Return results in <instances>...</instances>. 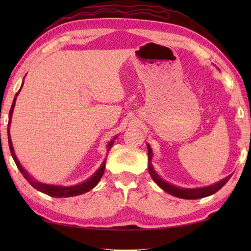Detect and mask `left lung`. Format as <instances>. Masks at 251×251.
I'll use <instances>...</instances> for the list:
<instances>
[{"label": "left lung", "instance_id": "8db88e82", "mask_svg": "<svg viewBox=\"0 0 251 251\" xmlns=\"http://www.w3.org/2000/svg\"><path fill=\"white\" fill-rule=\"evenodd\" d=\"M147 147H148V154H149V173H150L152 179L154 180V182H155L159 186V188L163 189L165 192H167V193L172 194L176 197H179V199L197 200V199H202V197L212 195L214 193H216L217 191H219L232 177V175H230V176H227V177H226L225 179L220 180L219 182L211 184V185H208V186H204V188H197V189L179 188V186H176L174 184H170V183L166 182V181L163 180L157 175V173L154 170L153 165L151 163V159L153 156L152 149L149 145H147Z\"/></svg>", "mask_w": 251, "mask_h": 251}]
</instances>
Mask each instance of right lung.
I'll use <instances>...</instances> for the list:
<instances>
[{
    "mask_svg": "<svg viewBox=\"0 0 251 251\" xmlns=\"http://www.w3.org/2000/svg\"><path fill=\"white\" fill-rule=\"evenodd\" d=\"M23 85H24V82H23ZM23 85H21L20 89L17 92V94H16L15 98H14V101H13V104H12V108H10V111H9V122H8V125L10 124V121H12V115H13V111H14V106H15V103H16V98H17V96L19 94V92L21 90V88H23ZM7 132H8V146H9V150H10V153H12V156L14 158V161L16 163V165H17V167L19 169V172L23 174V176L25 177V179L28 181V182L33 186L34 189H36L37 191L42 192V193L44 194H47L50 195L51 197H70V196H76V195H81V194H84L86 193V192L90 191L93 188H95L96 185L98 184V182L100 181L101 177H102V175L104 173V167H105V161L102 162V164H101V166L98 168L97 172H96L92 177H90L89 179L85 180L84 182L82 183H78V184H75V185H71V186H62V185H51V184H45V183H41L39 182V181L34 180V178H32V176H30L28 173L25 172V170L24 169V167L21 166L19 161L17 159V157H16L15 155V152H14V148H13V143H12V140H10V135H9V129H7ZM117 136H115L113 139H112L109 143L108 146H106V151H110V149L112 148V146H113L114 143V140L116 139Z\"/></svg>",
    "mask_w": 251,
    "mask_h": 251,
    "instance_id": "obj_1",
    "label": "right lung"
}]
</instances>
